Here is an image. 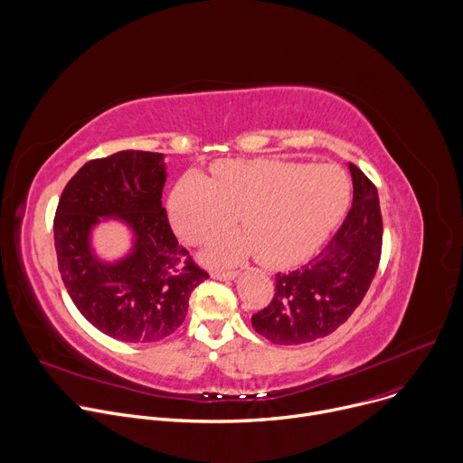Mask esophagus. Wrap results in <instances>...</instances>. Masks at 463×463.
I'll use <instances>...</instances> for the list:
<instances>
[{"mask_svg":"<svg viewBox=\"0 0 463 463\" xmlns=\"http://www.w3.org/2000/svg\"><path fill=\"white\" fill-rule=\"evenodd\" d=\"M238 277V271H213V279L216 280H234Z\"/></svg>","mask_w":463,"mask_h":463,"instance_id":"1","label":"esophagus"}]
</instances>
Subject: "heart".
<instances>
[{
    "mask_svg": "<svg viewBox=\"0 0 463 463\" xmlns=\"http://www.w3.org/2000/svg\"><path fill=\"white\" fill-rule=\"evenodd\" d=\"M350 183L329 165L223 161L211 177L184 174L170 195L174 229L190 243L227 229L236 214L245 232L216 240L207 258L236 261L256 252L268 268L307 258L343 218Z\"/></svg>",
    "mask_w": 463,
    "mask_h": 463,
    "instance_id": "b5f03b06",
    "label": "heart"
}]
</instances>
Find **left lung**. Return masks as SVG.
I'll return each instance as SVG.
<instances>
[{
    "instance_id": "left-lung-1",
    "label": "left lung",
    "mask_w": 463,
    "mask_h": 463,
    "mask_svg": "<svg viewBox=\"0 0 463 463\" xmlns=\"http://www.w3.org/2000/svg\"><path fill=\"white\" fill-rule=\"evenodd\" d=\"M348 168L354 203L341 229L306 266L279 273L273 300L250 317L256 332L275 345H304L335 332L375 277L383 243L377 188L355 165Z\"/></svg>"
}]
</instances>
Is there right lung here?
I'll return each mask as SVG.
<instances>
[{
	"mask_svg": "<svg viewBox=\"0 0 463 463\" xmlns=\"http://www.w3.org/2000/svg\"><path fill=\"white\" fill-rule=\"evenodd\" d=\"M165 156L122 150L86 163L65 184L54 216L58 271L77 309L122 343H156L183 324L190 293L209 279L177 243L163 209ZM117 219L132 231L128 254L100 260L90 232Z\"/></svg>",
	"mask_w": 463,
	"mask_h": 463,
	"instance_id": "add662e5",
	"label": "right lung"
}]
</instances>
